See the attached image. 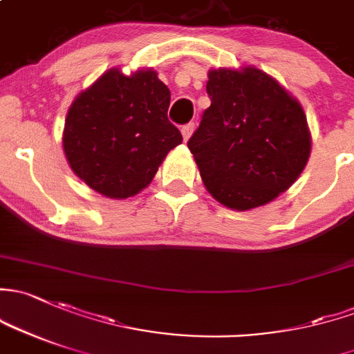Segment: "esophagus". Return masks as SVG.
Listing matches in <instances>:
<instances>
[{
  "instance_id": "esophagus-1",
  "label": "esophagus",
  "mask_w": 354,
  "mask_h": 354,
  "mask_svg": "<svg viewBox=\"0 0 354 354\" xmlns=\"http://www.w3.org/2000/svg\"><path fill=\"white\" fill-rule=\"evenodd\" d=\"M193 130H195V124H188V125H185L183 129H181V136H183L185 142H187L189 137H192Z\"/></svg>"
}]
</instances>
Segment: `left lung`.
<instances>
[{
  "mask_svg": "<svg viewBox=\"0 0 354 354\" xmlns=\"http://www.w3.org/2000/svg\"><path fill=\"white\" fill-rule=\"evenodd\" d=\"M207 93L212 103L188 140L207 192L237 212L273 202L310 158L302 105L254 66L210 69Z\"/></svg>",
  "mask_w": 354,
  "mask_h": 354,
  "instance_id": "obj_1",
  "label": "left lung"
}]
</instances>
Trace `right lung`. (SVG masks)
<instances>
[{
	"label": "right lung",
	"instance_id": "obj_1",
	"mask_svg": "<svg viewBox=\"0 0 354 354\" xmlns=\"http://www.w3.org/2000/svg\"><path fill=\"white\" fill-rule=\"evenodd\" d=\"M169 102L154 69L105 71L66 115L62 149L73 173L106 198L125 200L147 188L167 152L183 142L167 120Z\"/></svg>",
	"mask_w": 354,
	"mask_h": 354
}]
</instances>
